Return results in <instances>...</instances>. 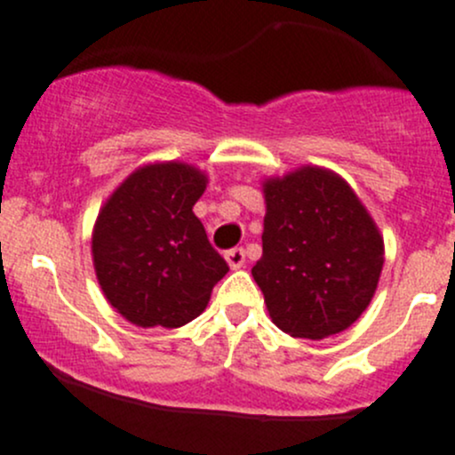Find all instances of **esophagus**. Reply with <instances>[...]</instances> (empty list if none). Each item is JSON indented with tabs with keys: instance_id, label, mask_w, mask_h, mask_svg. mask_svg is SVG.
Wrapping results in <instances>:
<instances>
[{
	"instance_id": "obj_1",
	"label": "esophagus",
	"mask_w": 455,
	"mask_h": 455,
	"mask_svg": "<svg viewBox=\"0 0 455 455\" xmlns=\"http://www.w3.org/2000/svg\"><path fill=\"white\" fill-rule=\"evenodd\" d=\"M224 259H227L228 268L237 270V268H242V266H244L246 253H244V249H231V251H227Z\"/></svg>"
}]
</instances>
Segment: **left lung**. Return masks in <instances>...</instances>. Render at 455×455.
<instances>
[{"instance_id":"left-lung-1","label":"left lung","mask_w":455,"mask_h":455,"mask_svg":"<svg viewBox=\"0 0 455 455\" xmlns=\"http://www.w3.org/2000/svg\"><path fill=\"white\" fill-rule=\"evenodd\" d=\"M266 202L261 257L253 266L266 308L297 339L332 337L368 308L385 244L359 196L316 164L261 182Z\"/></svg>"}]
</instances>
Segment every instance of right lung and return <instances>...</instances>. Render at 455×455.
I'll return each instance as SVG.
<instances>
[{
  "label": "right lung",
  "instance_id": "1",
  "mask_svg": "<svg viewBox=\"0 0 455 455\" xmlns=\"http://www.w3.org/2000/svg\"><path fill=\"white\" fill-rule=\"evenodd\" d=\"M204 172L180 160L132 172L92 231V261L105 299L139 328H180L204 313L213 286L228 273L209 244L194 204Z\"/></svg>",
  "mask_w": 455,
  "mask_h": 455
}]
</instances>
